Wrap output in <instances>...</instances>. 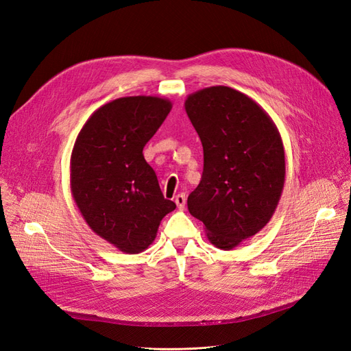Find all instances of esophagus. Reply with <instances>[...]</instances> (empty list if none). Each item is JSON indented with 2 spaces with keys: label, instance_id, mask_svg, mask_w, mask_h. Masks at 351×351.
<instances>
[{
  "label": "esophagus",
  "instance_id": "esophagus-1",
  "mask_svg": "<svg viewBox=\"0 0 351 351\" xmlns=\"http://www.w3.org/2000/svg\"><path fill=\"white\" fill-rule=\"evenodd\" d=\"M175 204L179 210H184L185 208V204H186V198H185V193H178L175 197Z\"/></svg>",
  "mask_w": 351,
  "mask_h": 351
}]
</instances>
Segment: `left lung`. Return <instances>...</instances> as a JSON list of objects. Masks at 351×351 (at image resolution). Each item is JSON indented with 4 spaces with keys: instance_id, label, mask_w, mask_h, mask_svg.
Segmentation results:
<instances>
[{
    "instance_id": "1",
    "label": "left lung",
    "mask_w": 351,
    "mask_h": 351,
    "mask_svg": "<svg viewBox=\"0 0 351 351\" xmlns=\"http://www.w3.org/2000/svg\"><path fill=\"white\" fill-rule=\"evenodd\" d=\"M185 110L204 149L202 178L189 193L188 210L215 247L232 250L257 234L279 204L285 184L279 130L256 101L230 86L197 90Z\"/></svg>"
}]
</instances>
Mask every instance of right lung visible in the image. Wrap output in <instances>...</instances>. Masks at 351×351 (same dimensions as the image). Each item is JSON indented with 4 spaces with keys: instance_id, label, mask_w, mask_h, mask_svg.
I'll return each instance as SVG.
<instances>
[{
    "instance_id": "right-lung-1",
    "label": "right lung",
    "mask_w": 351,
    "mask_h": 351,
    "mask_svg": "<svg viewBox=\"0 0 351 351\" xmlns=\"http://www.w3.org/2000/svg\"><path fill=\"white\" fill-rule=\"evenodd\" d=\"M172 110L159 97L117 98L93 112L71 156V191L89 228L120 252L137 254L173 211L143 147Z\"/></svg>"
}]
</instances>
